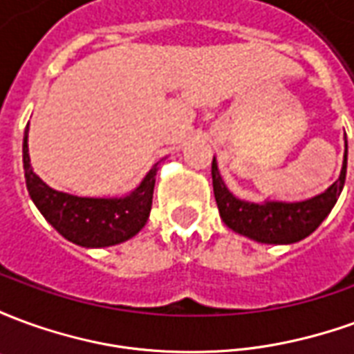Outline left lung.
<instances>
[{"instance_id":"8db88e82","label":"left lung","mask_w":354,"mask_h":354,"mask_svg":"<svg viewBox=\"0 0 354 354\" xmlns=\"http://www.w3.org/2000/svg\"><path fill=\"white\" fill-rule=\"evenodd\" d=\"M347 140L339 178L326 192L305 201H271L254 203L237 197L223 182L218 161L212 159V187L223 223L239 235L263 245H294L309 237L334 208L345 184Z\"/></svg>"}]
</instances>
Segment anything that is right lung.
Returning <instances> with one entry per match:
<instances>
[{"label": "right lung", "instance_id": "1", "mask_svg": "<svg viewBox=\"0 0 354 354\" xmlns=\"http://www.w3.org/2000/svg\"><path fill=\"white\" fill-rule=\"evenodd\" d=\"M24 178L37 210L70 243L85 248L121 245L146 225L153 199L155 176L161 161L149 169L131 193L121 197H81L58 192L37 176L30 165L28 127L22 142Z\"/></svg>", "mask_w": 354, "mask_h": 354}]
</instances>
